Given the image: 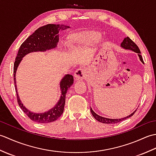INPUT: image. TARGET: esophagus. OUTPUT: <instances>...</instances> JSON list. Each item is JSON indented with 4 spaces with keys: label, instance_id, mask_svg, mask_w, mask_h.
Segmentation results:
<instances>
[{
    "label": "esophagus",
    "instance_id": "esophagus-1",
    "mask_svg": "<svg viewBox=\"0 0 156 156\" xmlns=\"http://www.w3.org/2000/svg\"><path fill=\"white\" fill-rule=\"evenodd\" d=\"M74 76L76 80H82L85 79L86 76H87V72H86V70L84 69L79 68L78 69H76Z\"/></svg>",
    "mask_w": 156,
    "mask_h": 156
}]
</instances>
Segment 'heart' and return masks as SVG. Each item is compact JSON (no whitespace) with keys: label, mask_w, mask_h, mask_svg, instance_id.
Wrapping results in <instances>:
<instances>
[{"label":"heart","mask_w":156,"mask_h":156,"mask_svg":"<svg viewBox=\"0 0 156 156\" xmlns=\"http://www.w3.org/2000/svg\"><path fill=\"white\" fill-rule=\"evenodd\" d=\"M101 37V34L97 31H88L73 35L70 39L72 47L74 48H87L97 41Z\"/></svg>","instance_id":"obj_1"}]
</instances>
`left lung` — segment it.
<instances>
[{"instance_id":"left-lung-1","label":"left lung","mask_w":156,"mask_h":156,"mask_svg":"<svg viewBox=\"0 0 156 156\" xmlns=\"http://www.w3.org/2000/svg\"><path fill=\"white\" fill-rule=\"evenodd\" d=\"M121 47L124 48L125 49H130V50H132L134 52H136L138 54V56L139 58H140V59L141 60V62L142 63H144V60H143V58H142V56L141 55V51L140 50V49H139L138 46L135 44V43L131 40V39L129 38V37H125L122 42L121 44ZM90 111H91V113L92 115V116L97 119V120L99 122H102V123H107V124H112V123H117L119 122H121L123 120H125V119H127L128 118H129L131 116H133L134 115V113L136 111L135 110L133 112H132V113L127 116V117H123V118H121V119H108V118H105V117H102L100 115H98L97 113H95V112L92 110V108L90 107Z\"/></svg>"}]
</instances>
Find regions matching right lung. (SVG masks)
<instances>
[{
    "instance_id": "right-lung-1",
    "label": "right lung",
    "mask_w": 156,
    "mask_h": 156,
    "mask_svg": "<svg viewBox=\"0 0 156 156\" xmlns=\"http://www.w3.org/2000/svg\"><path fill=\"white\" fill-rule=\"evenodd\" d=\"M67 25H59L55 24H48L38 28L34 34H31L26 40L21 44L18 54L15 58L14 68H13V75H14V83L16 90L17 102L23 111L28 116L31 120L38 123H48L57 120L64 112L66 96L68 89L71 87L74 82V78L70 74L65 75L64 77L60 81L59 87L62 94L60 98L58 103L55 105L54 108L50 110L40 113H35L26 108L20 100L17 88L16 85V72L18 66L21 62L23 58L31 52L35 51H45L46 50L54 49L57 47L59 41L58 33L59 30H65L69 28Z\"/></svg>"
}]
</instances>
